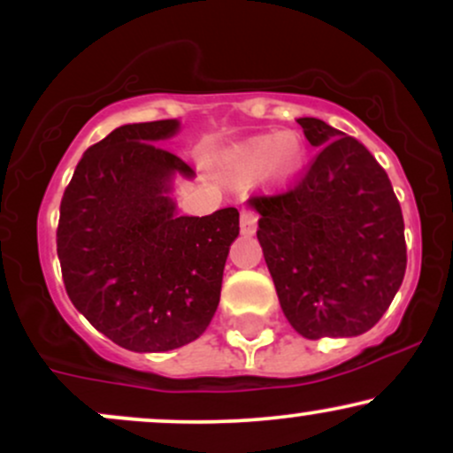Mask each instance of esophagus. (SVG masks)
Listing matches in <instances>:
<instances>
[{"instance_id": "obj_1", "label": "esophagus", "mask_w": 453, "mask_h": 453, "mask_svg": "<svg viewBox=\"0 0 453 453\" xmlns=\"http://www.w3.org/2000/svg\"><path fill=\"white\" fill-rule=\"evenodd\" d=\"M257 230V215L253 211L249 209H242L241 212V232L244 236H251V234H256Z\"/></svg>"}]
</instances>
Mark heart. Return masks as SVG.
Wrapping results in <instances>:
<instances>
[{
	"mask_svg": "<svg viewBox=\"0 0 453 453\" xmlns=\"http://www.w3.org/2000/svg\"><path fill=\"white\" fill-rule=\"evenodd\" d=\"M303 157V144L294 136L268 134V136L253 138L234 149L227 165H230V173L234 176H241V179L257 176L268 168L280 179H288V176L298 173Z\"/></svg>",
	"mask_w": 453,
	"mask_h": 453,
	"instance_id": "heart-1",
	"label": "heart"
}]
</instances>
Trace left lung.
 I'll use <instances>...</instances> for the list:
<instances>
[{
	"label": "left lung",
	"mask_w": 453,
	"mask_h": 453,
	"mask_svg": "<svg viewBox=\"0 0 453 453\" xmlns=\"http://www.w3.org/2000/svg\"><path fill=\"white\" fill-rule=\"evenodd\" d=\"M298 123L319 150L285 191L249 197L259 212L257 241L298 334L357 336L381 319L403 283V211L360 140L321 119Z\"/></svg>",
	"instance_id": "1"
}]
</instances>
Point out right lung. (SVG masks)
I'll return each mask as SVG.
<instances>
[{
	"instance_id": "obj_1",
	"label": "right lung",
	"mask_w": 453,
	"mask_h": 453,
	"mask_svg": "<svg viewBox=\"0 0 453 453\" xmlns=\"http://www.w3.org/2000/svg\"><path fill=\"white\" fill-rule=\"evenodd\" d=\"M176 129L174 119L117 127L87 149L61 197L65 292L93 327L132 351L176 349L206 330L241 230L234 206L176 217L170 179L194 170L155 144Z\"/></svg>"
}]
</instances>
